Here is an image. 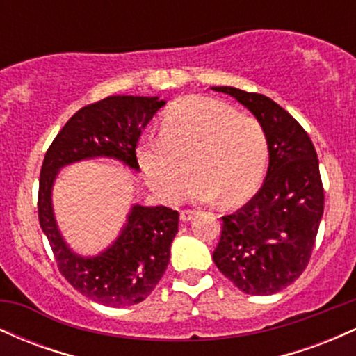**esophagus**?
<instances>
[{
    "instance_id": "34e87169",
    "label": "esophagus",
    "mask_w": 356,
    "mask_h": 356,
    "mask_svg": "<svg viewBox=\"0 0 356 356\" xmlns=\"http://www.w3.org/2000/svg\"><path fill=\"white\" fill-rule=\"evenodd\" d=\"M195 214H197L195 211H182L181 212V220H182V222H189V220L195 218Z\"/></svg>"
}]
</instances>
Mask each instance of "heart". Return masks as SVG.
Listing matches in <instances>:
<instances>
[{
  "label": "heart",
  "mask_w": 356,
  "mask_h": 356,
  "mask_svg": "<svg viewBox=\"0 0 356 356\" xmlns=\"http://www.w3.org/2000/svg\"><path fill=\"white\" fill-rule=\"evenodd\" d=\"M268 142L263 127L236 108L206 97L175 102L164 113L161 136H147L137 162L159 197L174 201L189 181L194 201H246L264 174Z\"/></svg>",
  "instance_id": "heart-1"
}]
</instances>
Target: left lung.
Masks as SVG:
<instances>
[{
    "mask_svg": "<svg viewBox=\"0 0 356 356\" xmlns=\"http://www.w3.org/2000/svg\"><path fill=\"white\" fill-rule=\"evenodd\" d=\"M244 105L264 130L269 165L254 197L224 216L212 259L246 295L268 296L300 277L325 209L312 138L276 102L234 87H212Z\"/></svg>",
    "mask_w": 356,
    "mask_h": 356,
    "instance_id": "1",
    "label": "left lung"
}]
</instances>
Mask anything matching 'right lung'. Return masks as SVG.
<instances>
[{"label":"right lung","instance_id":"obj_1","mask_svg":"<svg viewBox=\"0 0 356 356\" xmlns=\"http://www.w3.org/2000/svg\"><path fill=\"white\" fill-rule=\"evenodd\" d=\"M165 105L159 97L112 95L80 108L60 130L40 172L38 219L56 264L76 291L95 303L122 308L144 301L170 259L179 212L134 204L117 239L95 256H81L61 236L51 191L63 167L90 159H115L138 172L136 149L142 130Z\"/></svg>","mask_w":356,"mask_h":356}]
</instances>
